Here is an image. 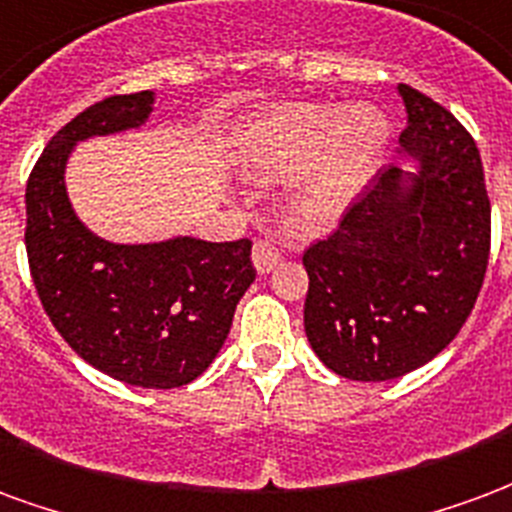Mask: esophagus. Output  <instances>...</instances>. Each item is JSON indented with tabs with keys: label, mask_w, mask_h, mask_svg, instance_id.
Listing matches in <instances>:
<instances>
[{
	"label": "esophagus",
	"mask_w": 512,
	"mask_h": 512,
	"mask_svg": "<svg viewBox=\"0 0 512 512\" xmlns=\"http://www.w3.org/2000/svg\"><path fill=\"white\" fill-rule=\"evenodd\" d=\"M281 264V251L267 240H256L253 242V267L261 272V275H267L275 267Z\"/></svg>",
	"instance_id": "34e87169"
}]
</instances>
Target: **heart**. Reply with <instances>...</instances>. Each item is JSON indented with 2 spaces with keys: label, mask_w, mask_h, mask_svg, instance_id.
<instances>
[{
  "label": "heart",
  "mask_w": 512,
  "mask_h": 512,
  "mask_svg": "<svg viewBox=\"0 0 512 512\" xmlns=\"http://www.w3.org/2000/svg\"><path fill=\"white\" fill-rule=\"evenodd\" d=\"M390 122L374 106L286 103L261 111L237 141V160L253 177L289 174V207L305 223H333L379 169Z\"/></svg>",
  "instance_id": "heart-1"
}]
</instances>
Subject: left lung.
<instances>
[{"mask_svg": "<svg viewBox=\"0 0 512 512\" xmlns=\"http://www.w3.org/2000/svg\"><path fill=\"white\" fill-rule=\"evenodd\" d=\"M409 125L401 158L302 253L305 335L354 382L409 374L453 341L486 278L491 201L475 138L439 103L398 84Z\"/></svg>", "mask_w": 512, "mask_h": 512, "instance_id": "8db88e82", "label": "left lung"}]
</instances>
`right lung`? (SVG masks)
Instances as JSON below:
<instances>
[{"instance_id":"1","label":"right lung","mask_w":512,"mask_h":512,"mask_svg":"<svg viewBox=\"0 0 512 512\" xmlns=\"http://www.w3.org/2000/svg\"><path fill=\"white\" fill-rule=\"evenodd\" d=\"M152 103L149 89L100 100L48 141L26 182L24 240L37 297L67 346L117 382L171 390L218 357L256 270L251 240L117 245L73 212L65 188L73 147L141 128Z\"/></svg>"}]
</instances>
